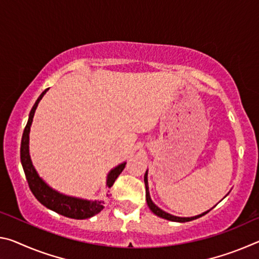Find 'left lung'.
<instances>
[{
    "instance_id": "1",
    "label": "left lung",
    "mask_w": 259,
    "mask_h": 259,
    "mask_svg": "<svg viewBox=\"0 0 259 259\" xmlns=\"http://www.w3.org/2000/svg\"><path fill=\"white\" fill-rule=\"evenodd\" d=\"M144 182H145V187H146V201H147V205L150 207V209L152 210V212H154L156 216H159L161 218H164L166 221H171V222H178V223H185V222H191L193 219H196L199 217H202L204 216L205 213H208L210 210L208 211H205L201 214H198V216H194V217H177V216H172V214H170L168 212L163 211V210L160 209L157 207L156 204H154L153 202L151 196H150V191H148V182H147V171L145 174V176H144Z\"/></svg>"
}]
</instances>
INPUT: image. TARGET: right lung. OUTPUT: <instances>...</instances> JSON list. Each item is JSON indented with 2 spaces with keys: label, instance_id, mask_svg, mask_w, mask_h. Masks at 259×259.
<instances>
[{
  "label": "right lung",
  "instance_id": "1",
  "mask_svg": "<svg viewBox=\"0 0 259 259\" xmlns=\"http://www.w3.org/2000/svg\"><path fill=\"white\" fill-rule=\"evenodd\" d=\"M47 91L48 89L43 91V93L40 95V97H38L36 102H35L32 111L29 113L27 124H26L24 129L23 138H21L20 160H21V164H23L26 179H27L28 186L35 198L40 201V202L48 209L54 210V211H56L57 213L63 214L65 217L73 218V219L90 218L95 216V214L99 213L104 209V201H100V200L91 201V200L77 199V198H73V196L64 195L59 192L52 190L49 185H47V184L42 181V178L38 177L36 170H35V168L32 164V161H30L29 148H28L30 125H32V122H33L35 109H36L38 103H40V100L42 99V97L45 96ZM124 166H125V162L124 163H121L117 166H115V168L109 171L107 176L108 187L113 186L114 182H115L116 178L120 176V174L122 172V170L124 169Z\"/></svg>",
  "mask_w": 259,
  "mask_h": 259
}]
</instances>
